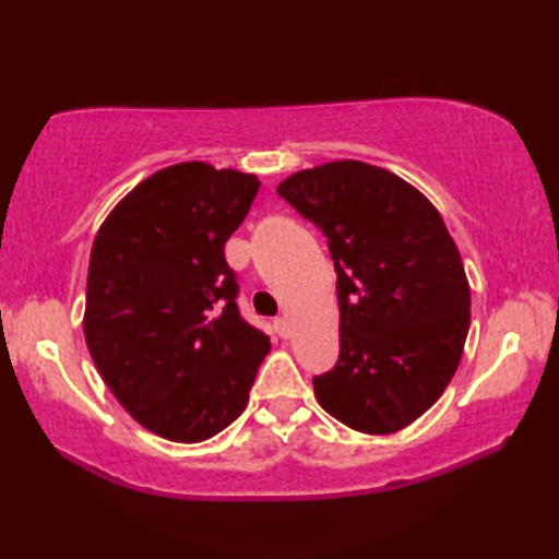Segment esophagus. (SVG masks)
<instances>
[{"label": "esophagus", "mask_w": 559, "mask_h": 559, "mask_svg": "<svg viewBox=\"0 0 559 559\" xmlns=\"http://www.w3.org/2000/svg\"><path fill=\"white\" fill-rule=\"evenodd\" d=\"M273 328H276V333L281 337H288L290 335V328H288V320L286 318H276L273 320Z\"/></svg>", "instance_id": "esophagus-1"}]
</instances>
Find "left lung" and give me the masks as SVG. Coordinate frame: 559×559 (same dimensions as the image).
I'll return each instance as SVG.
<instances>
[{"mask_svg": "<svg viewBox=\"0 0 559 559\" xmlns=\"http://www.w3.org/2000/svg\"><path fill=\"white\" fill-rule=\"evenodd\" d=\"M276 192L323 231L337 273L340 355L313 377L320 406L362 433L409 427L447 390L471 323L441 214L404 179L355 159L302 169Z\"/></svg>", "mask_w": 559, "mask_h": 559, "instance_id": "8db88e82", "label": "left lung"}]
</instances>
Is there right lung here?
I'll use <instances>...</instances> for the list:
<instances>
[{"instance_id": "right-lung-1", "label": "right lung", "mask_w": 559, "mask_h": 559, "mask_svg": "<svg viewBox=\"0 0 559 559\" xmlns=\"http://www.w3.org/2000/svg\"><path fill=\"white\" fill-rule=\"evenodd\" d=\"M261 182L206 163L140 182L93 241L86 333L108 390L157 437L197 443L246 409L271 340L246 323L224 243Z\"/></svg>"}]
</instances>
